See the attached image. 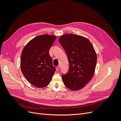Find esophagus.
<instances>
[{"mask_svg":"<svg viewBox=\"0 0 121 121\" xmlns=\"http://www.w3.org/2000/svg\"><path fill=\"white\" fill-rule=\"evenodd\" d=\"M56 70H57V71H58L59 70V69H60V66H57V67H56Z\"/></svg>","mask_w":121,"mask_h":121,"instance_id":"34e87169","label":"esophagus"}]
</instances>
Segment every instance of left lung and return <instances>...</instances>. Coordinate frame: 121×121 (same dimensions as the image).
<instances>
[{
    "label": "left lung",
    "mask_w": 121,
    "mask_h": 121,
    "mask_svg": "<svg viewBox=\"0 0 121 121\" xmlns=\"http://www.w3.org/2000/svg\"><path fill=\"white\" fill-rule=\"evenodd\" d=\"M59 42L67 54L69 67L62 74L65 85L73 91L83 88L92 78L97 63V54L92 44L87 38L67 34L59 38Z\"/></svg>",
    "instance_id": "obj_1"
}]
</instances>
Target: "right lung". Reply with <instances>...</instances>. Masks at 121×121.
<instances>
[{"label": "right lung", "instance_id": "obj_1", "mask_svg": "<svg viewBox=\"0 0 121 121\" xmlns=\"http://www.w3.org/2000/svg\"><path fill=\"white\" fill-rule=\"evenodd\" d=\"M56 38L53 35L38 36L31 40L22 50V72L28 81L36 87L48 86L56 71L49 54Z\"/></svg>", "mask_w": 121, "mask_h": 121}]
</instances>
